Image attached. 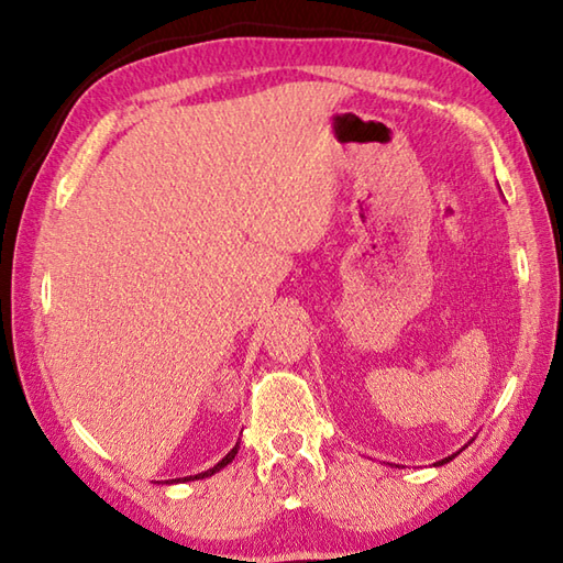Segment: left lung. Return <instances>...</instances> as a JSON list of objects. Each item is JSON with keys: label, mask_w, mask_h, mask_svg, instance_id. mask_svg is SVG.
Segmentation results:
<instances>
[{"label": "left lung", "mask_w": 563, "mask_h": 563, "mask_svg": "<svg viewBox=\"0 0 563 563\" xmlns=\"http://www.w3.org/2000/svg\"><path fill=\"white\" fill-rule=\"evenodd\" d=\"M472 440H474V438H472ZM472 440H470V442H472ZM470 442H466V445H470ZM466 445H464V448H466ZM464 448H462V450H464ZM462 450H460V452H462ZM460 452H454V454H450V457H445V460H438V462H435V466H442V464H448L450 460H454V457H457V454H460Z\"/></svg>", "instance_id": "obj_1"}]
</instances>
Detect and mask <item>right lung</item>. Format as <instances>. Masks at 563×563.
<instances>
[{
  "label": "right lung",
  "mask_w": 563,
  "mask_h": 563,
  "mask_svg": "<svg viewBox=\"0 0 563 563\" xmlns=\"http://www.w3.org/2000/svg\"><path fill=\"white\" fill-rule=\"evenodd\" d=\"M236 450H239V442H236V445L230 450V452H227L224 454V457L218 462V464H214L212 466V470H206V472H200V474H194V476H181V479H172V482H166V484H178V482H198V479H206V476H212V474H218L220 470H224V466L227 464H230L232 460H234V454H236Z\"/></svg>",
  "instance_id": "obj_1"
}]
</instances>
